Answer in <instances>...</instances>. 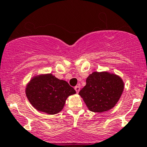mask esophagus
<instances>
[{
	"instance_id": "34e87169",
	"label": "esophagus",
	"mask_w": 147,
	"mask_h": 147,
	"mask_svg": "<svg viewBox=\"0 0 147 147\" xmlns=\"http://www.w3.org/2000/svg\"><path fill=\"white\" fill-rule=\"evenodd\" d=\"M75 90L76 91V92L78 93L80 92V86H76V87H75Z\"/></svg>"
}]
</instances>
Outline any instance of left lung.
<instances>
[{"label":"left lung","instance_id":"left-lung-1","mask_svg":"<svg viewBox=\"0 0 147 147\" xmlns=\"http://www.w3.org/2000/svg\"><path fill=\"white\" fill-rule=\"evenodd\" d=\"M124 82L119 76L107 72H94L80 91L90 111L103 112L113 108L122 94Z\"/></svg>","mask_w":147,"mask_h":147}]
</instances>
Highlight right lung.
I'll return each instance as SVG.
<instances>
[{"label":"right lung","instance_id":"obj_1","mask_svg":"<svg viewBox=\"0 0 147 147\" xmlns=\"http://www.w3.org/2000/svg\"><path fill=\"white\" fill-rule=\"evenodd\" d=\"M26 93L37 110L55 115L63 109L67 98L76 92L66 81L48 74L32 78L27 85Z\"/></svg>","mask_w":147,"mask_h":147}]
</instances>
